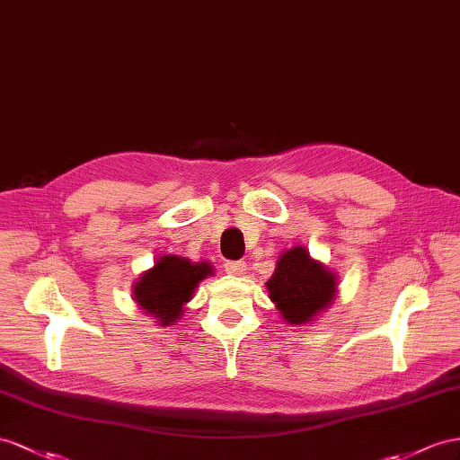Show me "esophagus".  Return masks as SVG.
<instances>
[{
    "mask_svg": "<svg viewBox=\"0 0 460 460\" xmlns=\"http://www.w3.org/2000/svg\"><path fill=\"white\" fill-rule=\"evenodd\" d=\"M244 270H246L244 261H227L226 262V272L231 276H243Z\"/></svg>",
    "mask_w": 460,
    "mask_h": 460,
    "instance_id": "esophagus-1",
    "label": "esophagus"
}]
</instances>
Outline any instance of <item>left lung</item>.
Masks as SVG:
<instances>
[{"instance_id": "obj_1", "label": "left lung", "mask_w": 460, "mask_h": 460, "mask_svg": "<svg viewBox=\"0 0 460 460\" xmlns=\"http://www.w3.org/2000/svg\"><path fill=\"white\" fill-rule=\"evenodd\" d=\"M266 286L270 299L289 324H307L336 296V276L314 262L303 246L279 256L276 272Z\"/></svg>"}]
</instances>
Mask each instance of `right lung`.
Returning <instances> with one entry per match:
<instances>
[{"label": "right lung", "instance_id": "obj_1", "mask_svg": "<svg viewBox=\"0 0 460 460\" xmlns=\"http://www.w3.org/2000/svg\"><path fill=\"white\" fill-rule=\"evenodd\" d=\"M211 272L208 262L194 264L181 256H161L134 286V299L159 324L169 326L182 314V305L190 301L196 286Z\"/></svg>", "mask_w": 460, "mask_h": 460}]
</instances>
